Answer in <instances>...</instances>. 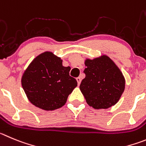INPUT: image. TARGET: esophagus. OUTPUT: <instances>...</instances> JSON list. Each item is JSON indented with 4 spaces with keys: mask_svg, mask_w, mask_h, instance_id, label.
I'll return each mask as SVG.
<instances>
[{
    "mask_svg": "<svg viewBox=\"0 0 146 146\" xmlns=\"http://www.w3.org/2000/svg\"><path fill=\"white\" fill-rule=\"evenodd\" d=\"M76 81H77V82H78V85L79 86V85H80V84H81V77H78V78H76Z\"/></svg>",
    "mask_w": 146,
    "mask_h": 146,
    "instance_id": "34e87169",
    "label": "esophagus"
}]
</instances>
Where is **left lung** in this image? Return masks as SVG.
<instances>
[{
	"mask_svg": "<svg viewBox=\"0 0 146 146\" xmlns=\"http://www.w3.org/2000/svg\"><path fill=\"white\" fill-rule=\"evenodd\" d=\"M84 63L86 77L80 90L88 106L101 110L116 104L125 88V77L117 65L106 54L86 58Z\"/></svg>",
	"mask_w": 146,
	"mask_h": 146,
	"instance_id": "obj_1",
	"label": "left lung"
}]
</instances>
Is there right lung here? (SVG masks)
<instances>
[{
    "label": "right lung",
    "mask_w": 146,
    "mask_h": 146,
    "mask_svg": "<svg viewBox=\"0 0 146 146\" xmlns=\"http://www.w3.org/2000/svg\"><path fill=\"white\" fill-rule=\"evenodd\" d=\"M70 68L62 65V60L46 51L36 57L21 77V86L29 102L46 111L65 105L69 94L77 86L69 75Z\"/></svg>",
    "instance_id": "right-lung-1"
}]
</instances>
